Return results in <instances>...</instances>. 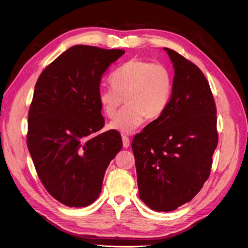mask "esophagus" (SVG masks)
Returning <instances> with one entry per match:
<instances>
[{"label":"esophagus","mask_w":248,"mask_h":248,"mask_svg":"<svg viewBox=\"0 0 248 248\" xmlns=\"http://www.w3.org/2000/svg\"><path fill=\"white\" fill-rule=\"evenodd\" d=\"M122 140H123V147H124V148H128L129 144H130L129 138L126 137V136H122Z\"/></svg>","instance_id":"1"}]
</instances>
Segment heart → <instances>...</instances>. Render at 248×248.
Instances as JSON below:
<instances>
[{
  "instance_id": "b5f03b06",
  "label": "heart",
  "mask_w": 248,
  "mask_h": 248,
  "mask_svg": "<svg viewBox=\"0 0 248 248\" xmlns=\"http://www.w3.org/2000/svg\"><path fill=\"white\" fill-rule=\"evenodd\" d=\"M110 88L100 89L98 100L104 115L115 119L123 99L125 108L112 129L131 132L144 119L158 118L168 105L172 92V75L166 65L148 60L131 58L112 72Z\"/></svg>"
}]
</instances>
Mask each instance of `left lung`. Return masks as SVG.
Masks as SVG:
<instances>
[{"label": "left lung", "instance_id": "1", "mask_svg": "<svg viewBox=\"0 0 248 248\" xmlns=\"http://www.w3.org/2000/svg\"><path fill=\"white\" fill-rule=\"evenodd\" d=\"M175 76L166 109L132 140L139 196L156 212L189 202L209 178L218 144L216 104L203 73L165 48Z\"/></svg>", "mask_w": 248, "mask_h": 248}]
</instances>
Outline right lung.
I'll return each instance as SVG.
<instances>
[{"mask_svg": "<svg viewBox=\"0 0 248 248\" xmlns=\"http://www.w3.org/2000/svg\"><path fill=\"white\" fill-rule=\"evenodd\" d=\"M123 50L71 46L42 72L28 113L27 145L42 184L59 202L82 207L101 193L122 148L121 135L103 128L98 100L103 73Z\"/></svg>", "mask_w": 248, "mask_h": 248, "instance_id": "right-lung-1", "label": "right lung"}]
</instances>
